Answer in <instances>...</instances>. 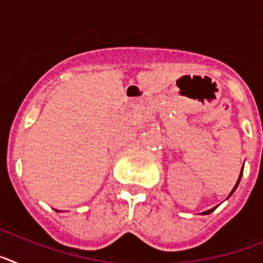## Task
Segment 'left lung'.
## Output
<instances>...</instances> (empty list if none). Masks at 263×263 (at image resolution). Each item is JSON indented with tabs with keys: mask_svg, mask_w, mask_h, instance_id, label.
Here are the masks:
<instances>
[{
	"mask_svg": "<svg viewBox=\"0 0 263 263\" xmlns=\"http://www.w3.org/2000/svg\"><path fill=\"white\" fill-rule=\"evenodd\" d=\"M242 170H243V166H242ZM241 176H242V171H241V174H240V178H238V180H237L236 185H234V188H233V190H232V192H231V194H229V196H231V195L233 194V192H234V190H236V188H237V185H238V183H240V180H241ZM213 211H215V208H212V210H210V211H205V212H203V215H208V213L213 212Z\"/></svg>",
	"mask_w": 263,
	"mask_h": 263,
	"instance_id": "obj_1",
	"label": "left lung"
}]
</instances>
